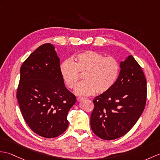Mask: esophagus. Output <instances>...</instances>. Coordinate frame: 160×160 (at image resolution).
<instances>
[{"instance_id":"34e87169","label":"esophagus","mask_w":160,"mask_h":160,"mask_svg":"<svg viewBox=\"0 0 160 160\" xmlns=\"http://www.w3.org/2000/svg\"><path fill=\"white\" fill-rule=\"evenodd\" d=\"M84 99H85V98H82V97H78V98H77V101L78 102H81V101H82Z\"/></svg>"}]
</instances>
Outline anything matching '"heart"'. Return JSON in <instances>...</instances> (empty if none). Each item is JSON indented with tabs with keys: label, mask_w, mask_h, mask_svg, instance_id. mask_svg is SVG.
I'll return each mask as SVG.
<instances>
[{
	"label": "heart",
	"mask_w": 160,
	"mask_h": 160,
	"mask_svg": "<svg viewBox=\"0 0 160 160\" xmlns=\"http://www.w3.org/2000/svg\"><path fill=\"white\" fill-rule=\"evenodd\" d=\"M66 86L73 89L76 87L80 74L83 79L76 87L77 95H90L106 93L113 87L118 78L120 65L116 58L92 50L77 54L72 61H63L59 68Z\"/></svg>",
	"instance_id": "1"
}]
</instances>
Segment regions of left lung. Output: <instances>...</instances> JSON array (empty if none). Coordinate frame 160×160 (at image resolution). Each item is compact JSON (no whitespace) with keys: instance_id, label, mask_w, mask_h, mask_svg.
<instances>
[{"instance_id":"1","label":"left lung","mask_w":160,"mask_h":160,"mask_svg":"<svg viewBox=\"0 0 160 160\" xmlns=\"http://www.w3.org/2000/svg\"><path fill=\"white\" fill-rule=\"evenodd\" d=\"M120 68L113 87L93 100L91 128L95 135L106 140L126 134L146 104L147 81L140 65L129 55L120 62Z\"/></svg>"}]
</instances>
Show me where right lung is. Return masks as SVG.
<instances>
[{"mask_svg": "<svg viewBox=\"0 0 160 160\" xmlns=\"http://www.w3.org/2000/svg\"><path fill=\"white\" fill-rule=\"evenodd\" d=\"M60 59L51 43H45L22 63L17 99L24 121L40 136L52 138L68 128L67 119L76 98L65 86Z\"/></svg>", "mask_w": 160, "mask_h": 160, "instance_id": "right-lung-1", "label": "right lung"}]
</instances>
